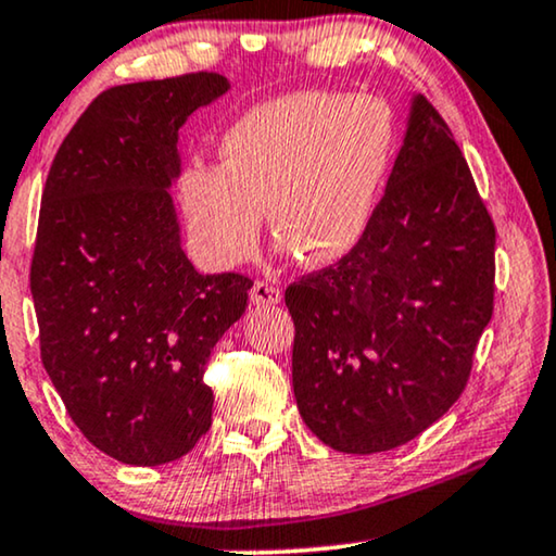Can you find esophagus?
I'll use <instances>...</instances> for the list:
<instances>
[{
  "label": "esophagus",
  "mask_w": 556,
  "mask_h": 556,
  "mask_svg": "<svg viewBox=\"0 0 556 556\" xmlns=\"http://www.w3.org/2000/svg\"><path fill=\"white\" fill-rule=\"evenodd\" d=\"M252 302L256 307H271V304H279L281 289L277 285H271V281H254Z\"/></svg>",
  "instance_id": "1"
}]
</instances>
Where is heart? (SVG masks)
Returning <instances> with one entry per match:
<instances>
[{
	"label": "heart",
	"instance_id": "b5f03b06",
	"mask_svg": "<svg viewBox=\"0 0 556 556\" xmlns=\"http://www.w3.org/2000/svg\"><path fill=\"white\" fill-rule=\"evenodd\" d=\"M395 151L390 108L372 96L294 92L256 105L224 132L222 166L193 163L178 201L193 244L231 267L275 237L309 267L340 262L372 222Z\"/></svg>",
	"mask_w": 556,
	"mask_h": 556
}]
</instances>
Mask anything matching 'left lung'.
I'll use <instances>...</instances> for the list:
<instances>
[{"label":"left lung","instance_id":"1","mask_svg":"<svg viewBox=\"0 0 556 556\" xmlns=\"http://www.w3.org/2000/svg\"><path fill=\"white\" fill-rule=\"evenodd\" d=\"M494 244L448 125L413 96L363 241L285 292L296 408L319 441L359 456L397 448L458 401L494 312Z\"/></svg>","mask_w":556,"mask_h":556}]
</instances>
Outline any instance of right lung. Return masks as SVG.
I'll use <instances>...</instances> for the list:
<instances>
[{
    "label": "right lung",
    "instance_id": "right-lung-1",
    "mask_svg": "<svg viewBox=\"0 0 556 556\" xmlns=\"http://www.w3.org/2000/svg\"><path fill=\"white\" fill-rule=\"evenodd\" d=\"M229 90L216 73L111 88L54 155L29 289L47 375L83 435L130 466L189 453L211 428V350L252 279L199 275L168 189L178 130Z\"/></svg>",
    "mask_w": 556,
    "mask_h": 556
}]
</instances>
